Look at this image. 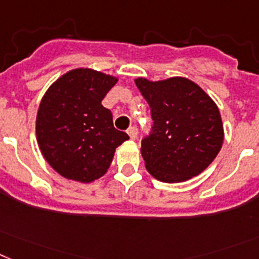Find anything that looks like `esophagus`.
I'll return each instance as SVG.
<instances>
[{
    "mask_svg": "<svg viewBox=\"0 0 259 259\" xmlns=\"http://www.w3.org/2000/svg\"><path fill=\"white\" fill-rule=\"evenodd\" d=\"M127 134H129L130 140H137V137H138V129H137L136 126H132L127 129Z\"/></svg>",
    "mask_w": 259,
    "mask_h": 259,
    "instance_id": "obj_1",
    "label": "esophagus"
}]
</instances>
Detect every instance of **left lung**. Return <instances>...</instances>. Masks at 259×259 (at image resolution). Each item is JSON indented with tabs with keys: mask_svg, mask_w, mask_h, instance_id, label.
<instances>
[{
	"mask_svg": "<svg viewBox=\"0 0 259 259\" xmlns=\"http://www.w3.org/2000/svg\"><path fill=\"white\" fill-rule=\"evenodd\" d=\"M136 84L149 103L153 133L141 143L146 170L164 183H180L203 172L224 142V126L216 103L187 77Z\"/></svg>",
	"mask_w": 259,
	"mask_h": 259,
	"instance_id": "obj_1",
	"label": "left lung"
}]
</instances>
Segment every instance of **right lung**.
Masks as SVG:
<instances>
[{"label":"right lung","mask_w":259,"mask_h":259,"mask_svg":"<svg viewBox=\"0 0 259 259\" xmlns=\"http://www.w3.org/2000/svg\"><path fill=\"white\" fill-rule=\"evenodd\" d=\"M118 81L92 68L71 69L52 82L36 113V141L50 166L69 180L91 183L105 175L129 136L113 126L101 101Z\"/></svg>","instance_id":"obj_1"}]
</instances>
